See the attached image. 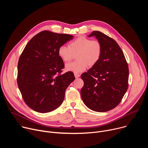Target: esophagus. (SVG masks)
Segmentation results:
<instances>
[{
    "instance_id": "1",
    "label": "esophagus",
    "mask_w": 148,
    "mask_h": 148,
    "mask_svg": "<svg viewBox=\"0 0 148 148\" xmlns=\"http://www.w3.org/2000/svg\"><path fill=\"white\" fill-rule=\"evenodd\" d=\"M74 76H75V78H78V77H79L80 75H79L78 73H74Z\"/></svg>"
}]
</instances>
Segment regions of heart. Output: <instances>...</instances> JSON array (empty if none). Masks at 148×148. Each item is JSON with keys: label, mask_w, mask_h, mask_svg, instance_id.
Wrapping results in <instances>:
<instances>
[{"label": "heart", "mask_w": 148, "mask_h": 148, "mask_svg": "<svg viewBox=\"0 0 148 148\" xmlns=\"http://www.w3.org/2000/svg\"><path fill=\"white\" fill-rule=\"evenodd\" d=\"M59 57L64 62H70L76 54L77 60L66 66L68 71L79 73L87 67H93L100 60L102 45L98 40H92L85 36H79L71 41L68 46H61L58 49Z\"/></svg>", "instance_id": "heart-1"}]
</instances>
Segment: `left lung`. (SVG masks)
<instances>
[{
    "label": "left lung",
    "mask_w": 148,
    "mask_h": 148,
    "mask_svg": "<svg viewBox=\"0 0 148 148\" xmlns=\"http://www.w3.org/2000/svg\"><path fill=\"white\" fill-rule=\"evenodd\" d=\"M102 45L99 61L87 73L81 74L84 86L82 101L90 110L99 112L110 111L121 102L128 88L129 69L123 53L112 38L94 31Z\"/></svg>",
    "instance_id": "left-lung-1"
}]
</instances>
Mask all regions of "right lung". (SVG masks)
Wrapping results in <instances>:
<instances>
[{
    "label": "right lung",
    "instance_id": "right-lung-1",
    "mask_svg": "<svg viewBox=\"0 0 148 148\" xmlns=\"http://www.w3.org/2000/svg\"><path fill=\"white\" fill-rule=\"evenodd\" d=\"M74 36L50 31L34 36L20 55L17 82L25 103L33 110L46 113L63 102L66 90L75 79L73 72L61 74L64 64L58 48Z\"/></svg>",
    "mask_w": 148,
    "mask_h": 148
}]
</instances>
